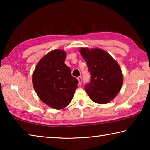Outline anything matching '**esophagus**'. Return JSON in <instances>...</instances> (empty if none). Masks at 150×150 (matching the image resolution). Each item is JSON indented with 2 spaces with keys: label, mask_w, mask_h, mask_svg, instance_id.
<instances>
[{
  "label": "esophagus",
  "mask_w": 150,
  "mask_h": 150,
  "mask_svg": "<svg viewBox=\"0 0 150 150\" xmlns=\"http://www.w3.org/2000/svg\"><path fill=\"white\" fill-rule=\"evenodd\" d=\"M77 80L79 81V85H81V83H82V78H81V77H78Z\"/></svg>",
  "instance_id": "obj_1"
}]
</instances>
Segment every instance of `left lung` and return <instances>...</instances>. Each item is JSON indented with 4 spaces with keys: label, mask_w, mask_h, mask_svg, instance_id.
I'll return each instance as SVG.
<instances>
[{
    "label": "left lung",
    "mask_w": 150,
    "mask_h": 150,
    "mask_svg": "<svg viewBox=\"0 0 150 150\" xmlns=\"http://www.w3.org/2000/svg\"><path fill=\"white\" fill-rule=\"evenodd\" d=\"M81 55L91 73L85 91L93 102L106 104L115 98L121 89L123 75L120 65L107 52L98 48H81Z\"/></svg>",
    "instance_id": "8db88e82"
}]
</instances>
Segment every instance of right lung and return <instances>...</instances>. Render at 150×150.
<instances>
[{
	"instance_id": "obj_1",
	"label": "right lung",
	"mask_w": 150,
	"mask_h": 150,
	"mask_svg": "<svg viewBox=\"0 0 150 150\" xmlns=\"http://www.w3.org/2000/svg\"><path fill=\"white\" fill-rule=\"evenodd\" d=\"M65 51H51L40 60L32 75L38 96L54 109H62L69 105L77 88L78 81L65 65Z\"/></svg>"
}]
</instances>
